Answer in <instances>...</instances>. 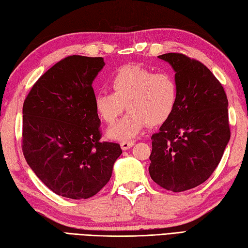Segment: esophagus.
I'll return each mask as SVG.
<instances>
[{
    "mask_svg": "<svg viewBox=\"0 0 248 248\" xmlns=\"http://www.w3.org/2000/svg\"><path fill=\"white\" fill-rule=\"evenodd\" d=\"M133 145H134V140H124V141H121V144H120L121 149L123 150H128Z\"/></svg>",
    "mask_w": 248,
    "mask_h": 248,
    "instance_id": "1",
    "label": "esophagus"
}]
</instances>
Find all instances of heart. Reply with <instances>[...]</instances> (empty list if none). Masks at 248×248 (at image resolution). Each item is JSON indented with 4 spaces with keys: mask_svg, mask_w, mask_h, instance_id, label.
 I'll return each mask as SVG.
<instances>
[{
    "mask_svg": "<svg viewBox=\"0 0 248 248\" xmlns=\"http://www.w3.org/2000/svg\"><path fill=\"white\" fill-rule=\"evenodd\" d=\"M113 93L94 96V108L108 124L115 123L127 104L130 112L108 130L112 139L135 138L147 124L156 127L170 118L178 103V84L170 72H155L139 65H125L110 80Z\"/></svg>",
    "mask_w": 248,
    "mask_h": 248,
    "instance_id": "1",
    "label": "heart"
}]
</instances>
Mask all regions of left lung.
<instances>
[{
	"label": "left lung",
	"mask_w": 248,
	"mask_h": 248,
	"mask_svg": "<svg viewBox=\"0 0 248 248\" xmlns=\"http://www.w3.org/2000/svg\"><path fill=\"white\" fill-rule=\"evenodd\" d=\"M157 57L175 70L179 96L175 112L151 136L149 173L161 187L179 193L203 183L220 162L230 139L228 100L202 62L182 53Z\"/></svg>",
	"instance_id": "1"
}]
</instances>
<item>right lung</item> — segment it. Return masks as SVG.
<instances>
[{
	"mask_svg": "<svg viewBox=\"0 0 248 248\" xmlns=\"http://www.w3.org/2000/svg\"><path fill=\"white\" fill-rule=\"evenodd\" d=\"M103 66L102 57H65L38 78L24 100V157L36 176L62 197L96 195L123 154L119 144L100 140L92 84Z\"/></svg>",
	"mask_w": 248,
	"mask_h": 248,
	"instance_id": "obj_1",
	"label": "right lung"
}]
</instances>
